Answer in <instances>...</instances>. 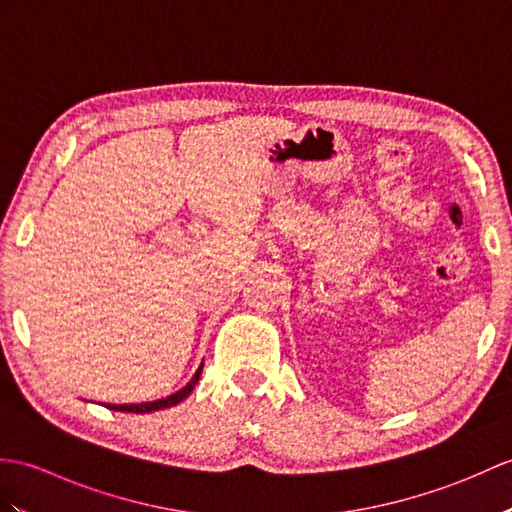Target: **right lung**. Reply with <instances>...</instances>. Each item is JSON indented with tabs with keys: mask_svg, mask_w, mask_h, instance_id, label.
Here are the masks:
<instances>
[{
	"mask_svg": "<svg viewBox=\"0 0 512 512\" xmlns=\"http://www.w3.org/2000/svg\"><path fill=\"white\" fill-rule=\"evenodd\" d=\"M200 373H202V364L198 366L196 375L189 379V384L183 386L181 390H176L174 395H170V397H163V399H157V401H146V403H109V406H106V408L117 410V412H133V414H148V412L172 408V406H176V403H181L183 399L189 397V392H192L194 386L198 384Z\"/></svg>",
	"mask_w": 512,
	"mask_h": 512,
	"instance_id": "obj_1",
	"label": "right lung"
}]
</instances>
